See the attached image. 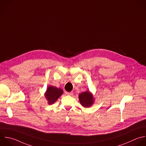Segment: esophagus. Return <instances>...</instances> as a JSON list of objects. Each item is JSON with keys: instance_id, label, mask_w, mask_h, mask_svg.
<instances>
[{"instance_id": "1", "label": "esophagus", "mask_w": 146, "mask_h": 146, "mask_svg": "<svg viewBox=\"0 0 146 146\" xmlns=\"http://www.w3.org/2000/svg\"><path fill=\"white\" fill-rule=\"evenodd\" d=\"M66 94L67 95H70V96H71V95H73V93H72V92H66Z\"/></svg>"}]
</instances>
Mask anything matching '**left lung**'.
Instances as JSON below:
<instances>
[{
    "mask_svg": "<svg viewBox=\"0 0 146 146\" xmlns=\"http://www.w3.org/2000/svg\"><path fill=\"white\" fill-rule=\"evenodd\" d=\"M79 99L82 106L84 107L91 106L94 102L93 95L89 91L80 93L79 95Z\"/></svg>",
    "mask_w": 146,
    "mask_h": 146,
    "instance_id": "8db88e82",
    "label": "left lung"
}]
</instances>
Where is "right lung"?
<instances>
[{
  "label": "right lung",
  "mask_w": 146,
  "mask_h": 146,
  "mask_svg": "<svg viewBox=\"0 0 146 146\" xmlns=\"http://www.w3.org/2000/svg\"><path fill=\"white\" fill-rule=\"evenodd\" d=\"M63 93V91L62 89L50 86L47 88L44 95L48 101V104H52L58 99Z\"/></svg>",
  "instance_id": "obj_1"
}]
</instances>
